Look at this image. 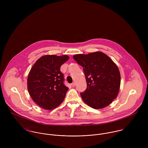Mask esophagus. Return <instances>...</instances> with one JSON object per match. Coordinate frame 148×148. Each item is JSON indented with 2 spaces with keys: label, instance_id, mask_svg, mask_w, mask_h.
Here are the masks:
<instances>
[{
  "label": "esophagus",
  "instance_id": "34e87169",
  "mask_svg": "<svg viewBox=\"0 0 148 148\" xmlns=\"http://www.w3.org/2000/svg\"><path fill=\"white\" fill-rule=\"evenodd\" d=\"M75 85H76V83H75V82H73V83H72V84H71V85H72V86H75Z\"/></svg>",
  "mask_w": 148,
  "mask_h": 148
}]
</instances>
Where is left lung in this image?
I'll return each instance as SVG.
<instances>
[{"label":"left lung","instance_id":"8db88e82","mask_svg":"<svg viewBox=\"0 0 148 148\" xmlns=\"http://www.w3.org/2000/svg\"><path fill=\"white\" fill-rule=\"evenodd\" d=\"M73 57L83 68L87 88L80 95L85 103L94 109L109 106L120 90L121 76L117 65L99 51Z\"/></svg>","mask_w":148,"mask_h":148}]
</instances>
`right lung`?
Wrapping results in <instances>:
<instances>
[{
    "label": "right lung",
    "instance_id": "1",
    "mask_svg": "<svg viewBox=\"0 0 148 148\" xmlns=\"http://www.w3.org/2000/svg\"><path fill=\"white\" fill-rule=\"evenodd\" d=\"M69 59L67 55H44L31 69L27 88L34 101L46 110H52L63 103L68 90L64 84L60 66Z\"/></svg>",
    "mask_w": 148,
    "mask_h": 148
}]
</instances>
